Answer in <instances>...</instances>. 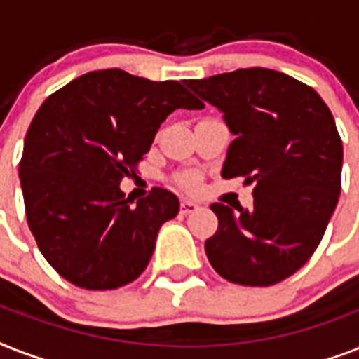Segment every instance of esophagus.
Masks as SVG:
<instances>
[{
	"instance_id": "esophagus-1",
	"label": "esophagus",
	"mask_w": 359,
	"mask_h": 359,
	"mask_svg": "<svg viewBox=\"0 0 359 359\" xmlns=\"http://www.w3.org/2000/svg\"><path fill=\"white\" fill-rule=\"evenodd\" d=\"M197 208H199V207H197L194 201H182V203H180V212H182V214L196 212Z\"/></svg>"
}]
</instances>
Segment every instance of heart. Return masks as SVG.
<instances>
[{
	"label": "heart",
	"instance_id": "1",
	"mask_svg": "<svg viewBox=\"0 0 359 359\" xmlns=\"http://www.w3.org/2000/svg\"><path fill=\"white\" fill-rule=\"evenodd\" d=\"M179 182L184 188H194L197 184V175L196 173H186V175H180L179 177Z\"/></svg>",
	"mask_w": 359,
	"mask_h": 359
}]
</instances>
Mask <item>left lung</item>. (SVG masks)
I'll return each instance as SVG.
<instances>
[{"label":"left lung","mask_w":359,"mask_h":359,"mask_svg":"<svg viewBox=\"0 0 359 359\" xmlns=\"http://www.w3.org/2000/svg\"><path fill=\"white\" fill-rule=\"evenodd\" d=\"M224 111L235 140L222 177H242L253 207L212 203L218 231L205 242L212 268L248 287L279 283L317 250L341 194L343 143L313 87L270 69H238L186 80Z\"/></svg>","instance_id":"1"}]
</instances>
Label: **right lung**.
<instances>
[{
  "label": "right lung",
  "instance_id": "right-lung-1",
  "mask_svg": "<svg viewBox=\"0 0 359 359\" xmlns=\"http://www.w3.org/2000/svg\"><path fill=\"white\" fill-rule=\"evenodd\" d=\"M179 108L201 109L203 102L182 81H151L121 69L87 72L42 102L18 173L27 225L61 278L109 290L145 270L179 199L152 188L132 207L119 184Z\"/></svg>",
  "mask_w": 359,
  "mask_h": 359
}]
</instances>
